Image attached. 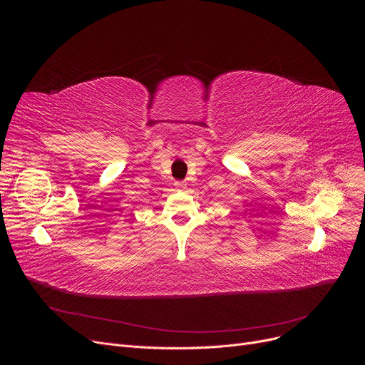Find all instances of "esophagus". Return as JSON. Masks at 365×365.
<instances>
[{"instance_id":"obj_1","label":"esophagus","mask_w":365,"mask_h":365,"mask_svg":"<svg viewBox=\"0 0 365 365\" xmlns=\"http://www.w3.org/2000/svg\"><path fill=\"white\" fill-rule=\"evenodd\" d=\"M175 185H176L179 189H185V187H186L185 182H175Z\"/></svg>"}]
</instances>
